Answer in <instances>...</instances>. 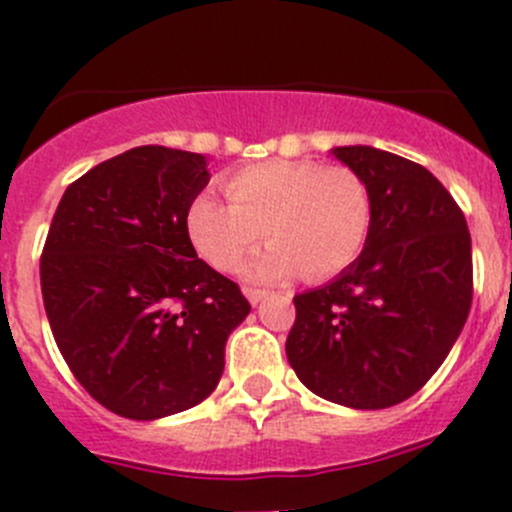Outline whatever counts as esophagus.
Instances as JSON below:
<instances>
[{
    "label": "esophagus",
    "instance_id": "1",
    "mask_svg": "<svg viewBox=\"0 0 512 512\" xmlns=\"http://www.w3.org/2000/svg\"><path fill=\"white\" fill-rule=\"evenodd\" d=\"M242 292H245V297L250 299V304H260L262 299L267 297L265 289H257V287H245V289H242Z\"/></svg>",
    "mask_w": 512,
    "mask_h": 512
}]
</instances>
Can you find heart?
Returning a JSON list of instances; mask_svg holds the SVG:
<instances>
[{"label":"heart","instance_id":"b5f03b06","mask_svg":"<svg viewBox=\"0 0 512 512\" xmlns=\"http://www.w3.org/2000/svg\"><path fill=\"white\" fill-rule=\"evenodd\" d=\"M223 203L213 193L190 200L185 232L193 250L220 272H230L262 240L242 275L277 282L304 272L327 280L354 265L371 232V195L364 180L344 165L312 160H265L223 180Z\"/></svg>","mask_w":512,"mask_h":512}]
</instances>
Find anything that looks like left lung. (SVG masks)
<instances>
[{"mask_svg":"<svg viewBox=\"0 0 512 512\" xmlns=\"http://www.w3.org/2000/svg\"><path fill=\"white\" fill-rule=\"evenodd\" d=\"M332 156L369 188L371 232L354 265L294 297L287 359L332 404L389 409L436 374L466 324L471 232L451 193L414 160L371 146Z\"/></svg>","mask_w":512,"mask_h":512,"instance_id":"8db88e82","label":"left lung"}]
</instances>
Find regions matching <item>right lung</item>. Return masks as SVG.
<instances>
[{
    "label": "right lung",
    "mask_w": 512,
    "mask_h": 512,
    "mask_svg": "<svg viewBox=\"0 0 512 512\" xmlns=\"http://www.w3.org/2000/svg\"><path fill=\"white\" fill-rule=\"evenodd\" d=\"M208 158L138 146L66 188L41 252L59 352L101 406L136 421L208 399L227 337L250 314L240 287L198 257L185 213Z\"/></svg>",
    "instance_id": "1"
}]
</instances>
